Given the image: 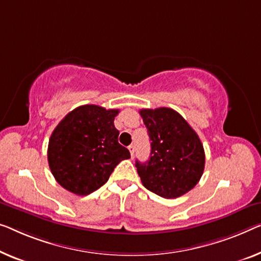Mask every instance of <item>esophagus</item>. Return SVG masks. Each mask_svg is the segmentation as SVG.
Listing matches in <instances>:
<instances>
[{
	"label": "esophagus",
	"mask_w": 261,
	"mask_h": 261,
	"mask_svg": "<svg viewBox=\"0 0 261 261\" xmlns=\"http://www.w3.org/2000/svg\"><path fill=\"white\" fill-rule=\"evenodd\" d=\"M127 149H129V151H130V153H131V157H134V154H135V145H129V147H127Z\"/></svg>",
	"instance_id": "obj_1"
}]
</instances>
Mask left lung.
Instances as JSON below:
<instances>
[{
  "mask_svg": "<svg viewBox=\"0 0 261 261\" xmlns=\"http://www.w3.org/2000/svg\"><path fill=\"white\" fill-rule=\"evenodd\" d=\"M139 114L151 141L149 161H136L143 185L169 199L188 193L200 180L205 166L196 131L173 109H142Z\"/></svg>",
  "mask_w": 261,
  "mask_h": 261,
  "instance_id": "obj_1",
  "label": "left lung"
}]
</instances>
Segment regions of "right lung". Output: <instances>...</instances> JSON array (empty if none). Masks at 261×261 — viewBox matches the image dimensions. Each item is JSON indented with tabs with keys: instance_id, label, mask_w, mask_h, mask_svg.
I'll use <instances>...</instances> for the list:
<instances>
[{
	"instance_id": "add662e5",
	"label": "right lung",
	"mask_w": 261,
	"mask_h": 261,
	"mask_svg": "<svg viewBox=\"0 0 261 261\" xmlns=\"http://www.w3.org/2000/svg\"><path fill=\"white\" fill-rule=\"evenodd\" d=\"M118 109L93 104L70 111L53 131L48 162L53 176L62 188L87 196L106 184L112 171L130 158L118 143L114 120Z\"/></svg>"
}]
</instances>
